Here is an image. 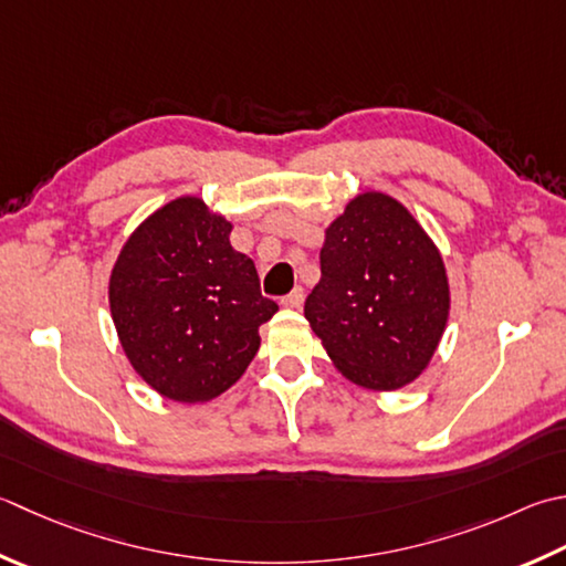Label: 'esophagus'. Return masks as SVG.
<instances>
[{"mask_svg": "<svg viewBox=\"0 0 566 566\" xmlns=\"http://www.w3.org/2000/svg\"><path fill=\"white\" fill-rule=\"evenodd\" d=\"M302 304H304V290H302V286H296L292 294H286L282 298V306H286V308H298Z\"/></svg>", "mask_w": 566, "mask_h": 566, "instance_id": "34e87169", "label": "esophagus"}]
</instances>
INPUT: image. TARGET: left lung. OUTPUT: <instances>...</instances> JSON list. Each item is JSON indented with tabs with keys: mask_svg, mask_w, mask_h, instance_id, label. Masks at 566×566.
<instances>
[{
	"mask_svg": "<svg viewBox=\"0 0 566 566\" xmlns=\"http://www.w3.org/2000/svg\"><path fill=\"white\" fill-rule=\"evenodd\" d=\"M451 312L447 264L397 198L363 191L324 228L304 316L343 378L392 392L422 375Z\"/></svg>",
	"mask_w": 566,
	"mask_h": 566,
	"instance_id": "left-lung-1",
	"label": "left lung"
}]
</instances>
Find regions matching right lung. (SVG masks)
Wrapping results in <instances>:
<instances>
[{
	"mask_svg": "<svg viewBox=\"0 0 566 566\" xmlns=\"http://www.w3.org/2000/svg\"><path fill=\"white\" fill-rule=\"evenodd\" d=\"M230 232L232 220L203 198L179 196L132 230L109 272L119 346L171 402H210L230 390L258 356L260 326L280 312Z\"/></svg>",
	"mask_w": 566,
	"mask_h": 566,
	"instance_id": "1",
	"label": "right lung"
}]
</instances>
